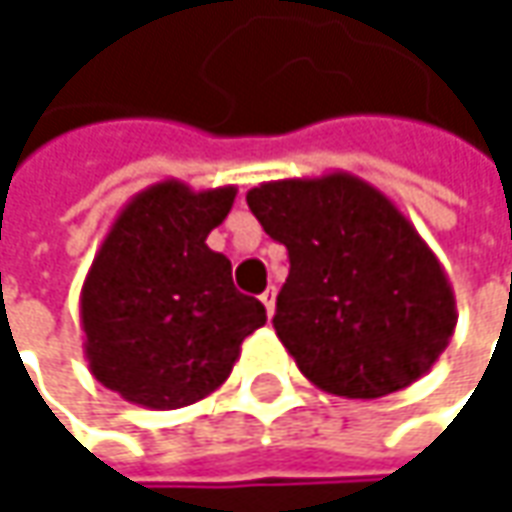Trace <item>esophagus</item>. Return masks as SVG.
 <instances>
[{
  "mask_svg": "<svg viewBox=\"0 0 512 512\" xmlns=\"http://www.w3.org/2000/svg\"><path fill=\"white\" fill-rule=\"evenodd\" d=\"M260 302H263V308H266V317H272V314H275V287H266V290L260 293Z\"/></svg>",
  "mask_w": 512,
  "mask_h": 512,
  "instance_id": "esophagus-1",
  "label": "esophagus"
}]
</instances>
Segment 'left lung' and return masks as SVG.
I'll return each instance as SVG.
<instances>
[{
  "label": "left lung",
  "instance_id": "8db88e82",
  "mask_svg": "<svg viewBox=\"0 0 512 512\" xmlns=\"http://www.w3.org/2000/svg\"><path fill=\"white\" fill-rule=\"evenodd\" d=\"M249 210L290 257L275 335L323 391L353 400L421 379L457 326L451 281L415 225L347 171L269 180Z\"/></svg>",
  "mask_w": 512,
  "mask_h": 512
}]
</instances>
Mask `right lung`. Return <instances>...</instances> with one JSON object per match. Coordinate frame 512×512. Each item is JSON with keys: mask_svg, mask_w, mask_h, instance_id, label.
<instances>
[{"mask_svg": "<svg viewBox=\"0 0 512 512\" xmlns=\"http://www.w3.org/2000/svg\"><path fill=\"white\" fill-rule=\"evenodd\" d=\"M234 198L237 186L195 192L162 180L112 222L79 317L94 379L124 400L159 412L204 400L266 323V308L234 287L231 260L207 246Z\"/></svg>", "mask_w": 512, "mask_h": 512, "instance_id": "1", "label": "right lung"}]
</instances>
